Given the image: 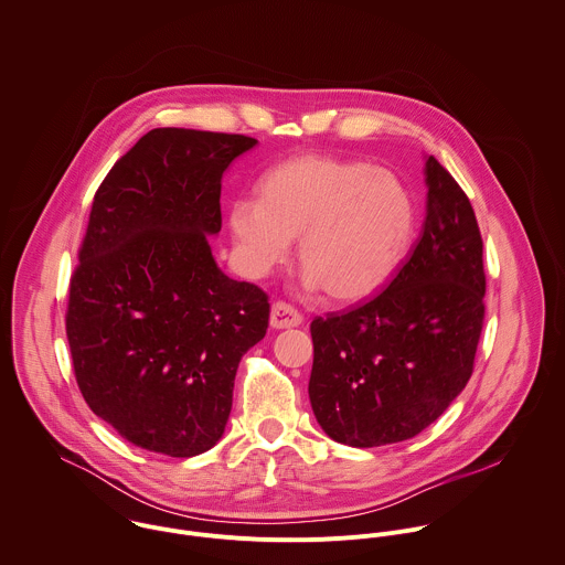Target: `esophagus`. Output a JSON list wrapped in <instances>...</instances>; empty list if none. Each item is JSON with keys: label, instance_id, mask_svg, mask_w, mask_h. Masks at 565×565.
<instances>
[{"label": "esophagus", "instance_id": "obj_1", "mask_svg": "<svg viewBox=\"0 0 565 565\" xmlns=\"http://www.w3.org/2000/svg\"><path fill=\"white\" fill-rule=\"evenodd\" d=\"M301 315L292 308V306H288V303H284V301H277V303H273V308H270V328L273 330H288V328H297V326H301Z\"/></svg>", "mask_w": 565, "mask_h": 565}]
</instances>
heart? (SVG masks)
<instances>
[{
	"label": "heart",
	"mask_w": 565,
	"mask_h": 565,
	"mask_svg": "<svg viewBox=\"0 0 565 565\" xmlns=\"http://www.w3.org/2000/svg\"><path fill=\"white\" fill-rule=\"evenodd\" d=\"M237 259L248 277H264L290 257L310 288L340 303L375 295L402 264L415 207L404 183L384 168L328 154H299L270 168L257 199L228 207Z\"/></svg>",
	"instance_id": "1"
}]
</instances>
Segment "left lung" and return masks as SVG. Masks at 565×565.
Listing matches in <instances>:
<instances>
[{
	"mask_svg": "<svg viewBox=\"0 0 565 565\" xmlns=\"http://www.w3.org/2000/svg\"><path fill=\"white\" fill-rule=\"evenodd\" d=\"M426 221L408 259L371 301L315 319L310 404L351 448L413 439L473 371L484 319L482 239L469 199L426 157Z\"/></svg>",
	"mask_w": 565,
	"mask_h": 565,
	"instance_id": "8db88e82",
	"label": "left lung"
}]
</instances>
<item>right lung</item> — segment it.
<instances>
[{
    "instance_id": "add662e5",
    "label": "right lung",
    "mask_w": 565,
    "mask_h": 565,
    "mask_svg": "<svg viewBox=\"0 0 565 565\" xmlns=\"http://www.w3.org/2000/svg\"><path fill=\"white\" fill-rule=\"evenodd\" d=\"M253 137L152 128L96 192L70 284L67 340L89 408L141 450H212L266 295L218 268L221 185Z\"/></svg>"
}]
</instances>
